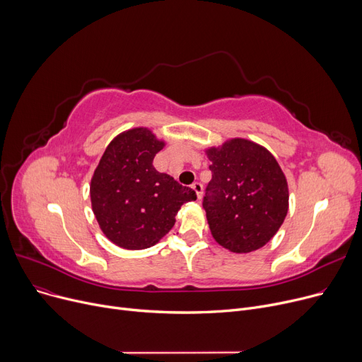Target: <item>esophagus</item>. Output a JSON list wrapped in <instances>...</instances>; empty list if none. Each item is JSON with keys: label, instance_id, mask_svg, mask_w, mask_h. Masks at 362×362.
<instances>
[{"label": "esophagus", "instance_id": "34e87169", "mask_svg": "<svg viewBox=\"0 0 362 362\" xmlns=\"http://www.w3.org/2000/svg\"><path fill=\"white\" fill-rule=\"evenodd\" d=\"M191 188H193V189L196 191V194H197V199L200 200V199L203 197V185H202L200 182H194L193 185H191Z\"/></svg>", "mask_w": 362, "mask_h": 362}]
</instances>
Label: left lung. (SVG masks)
<instances>
[{
    "mask_svg": "<svg viewBox=\"0 0 362 362\" xmlns=\"http://www.w3.org/2000/svg\"><path fill=\"white\" fill-rule=\"evenodd\" d=\"M211 180L203 207L211 235L232 252L264 247L284 223L289 191L278 160L266 147L229 139L206 148Z\"/></svg>",
    "mask_w": 362,
    "mask_h": 362,
    "instance_id": "obj_1",
    "label": "left lung"
}]
</instances>
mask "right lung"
I'll use <instances>...</instances> for the list:
<instances>
[{"label": "right lung", "instance_id": "obj_1", "mask_svg": "<svg viewBox=\"0 0 362 362\" xmlns=\"http://www.w3.org/2000/svg\"><path fill=\"white\" fill-rule=\"evenodd\" d=\"M163 146L146 127L122 132L95 169L92 210L105 237L121 248L155 245L173 229L181 206L197 199L193 189L155 169L153 158Z\"/></svg>", "mask_w": 362, "mask_h": 362}]
</instances>
